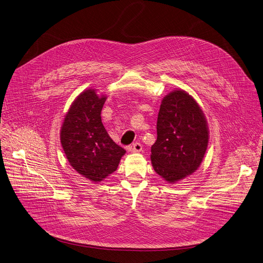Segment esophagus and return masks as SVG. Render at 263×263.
<instances>
[{
    "mask_svg": "<svg viewBox=\"0 0 263 263\" xmlns=\"http://www.w3.org/2000/svg\"><path fill=\"white\" fill-rule=\"evenodd\" d=\"M142 150V145H141V143H138V142H136V143H134L130 147H129V151H132V152H135V153H137V152H140Z\"/></svg>",
    "mask_w": 263,
    "mask_h": 263,
    "instance_id": "34e87169",
    "label": "esophagus"
}]
</instances>
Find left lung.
Wrapping results in <instances>:
<instances>
[{
    "label": "left lung",
    "instance_id": "left-lung-1",
    "mask_svg": "<svg viewBox=\"0 0 263 263\" xmlns=\"http://www.w3.org/2000/svg\"><path fill=\"white\" fill-rule=\"evenodd\" d=\"M157 140L151 147L154 171L168 183L193 174L200 165L209 144L205 116L185 90L166 95L157 117Z\"/></svg>",
    "mask_w": 263,
    "mask_h": 263
}]
</instances>
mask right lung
Masks as SVG:
<instances>
[{
  "label": "right lung",
  "instance_id": "obj_1",
  "mask_svg": "<svg viewBox=\"0 0 263 263\" xmlns=\"http://www.w3.org/2000/svg\"><path fill=\"white\" fill-rule=\"evenodd\" d=\"M106 100L96 89H85L72 103L61 127V144L71 166L95 183L115 172L126 152L102 123Z\"/></svg>",
  "mask_w": 263,
  "mask_h": 263
}]
</instances>
